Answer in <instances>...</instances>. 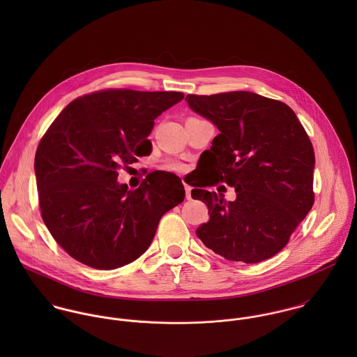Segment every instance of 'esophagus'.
<instances>
[{"label":"esophagus","instance_id":"obj_1","mask_svg":"<svg viewBox=\"0 0 357 357\" xmlns=\"http://www.w3.org/2000/svg\"><path fill=\"white\" fill-rule=\"evenodd\" d=\"M184 188H185V195H187V199L190 201L191 199V185H188V184H184Z\"/></svg>","mask_w":357,"mask_h":357}]
</instances>
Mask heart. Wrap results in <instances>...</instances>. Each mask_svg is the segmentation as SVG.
I'll return each mask as SVG.
<instances>
[{"instance_id": "heart-1", "label": "heart", "mask_w": 357, "mask_h": 357, "mask_svg": "<svg viewBox=\"0 0 357 357\" xmlns=\"http://www.w3.org/2000/svg\"><path fill=\"white\" fill-rule=\"evenodd\" d=\"M167 167H169L170 170H174V172H183V170H184V165L180 163V162H176V160L167 162Z\"/></svg>"}]
</instances>
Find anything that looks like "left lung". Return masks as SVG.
I'll return each instance as SVG.
<instances>
[{
	"label": "left lung",
	"mask_w": 357,
	"mask_h": 357,
	"mask_svg": "<svg viewBox=\"0 0 357 357\" xmlns=\"http://www.w3.org/2000/svg\"><path fill=\"white\" fill-rule=\"evenodd\" d=\"M185 100L220 130L204 158L213 177L194 187L221 181L236 191L234 202L202 188L191 191L210 214L198 238L231 261L255 264L278 255L314 202V151L304 126L287 104L252 92Z\"/></svg>",
	"instance_id": "left-lung-1"
}]
</instances>
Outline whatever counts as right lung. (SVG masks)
Masks as SVG:
<instances>
[{"label":"right lung","instance_id":"add662e5","mask_svg":"<svg viewBox=\"0 0 357 357\" xmlns=\"http://www.w3.org/2000/svg\"><path fill=\"white\" fill-rule=\"evenodd\" d=\"M181 92L104 89L70 102L43 136L34 160L43 220L74 259L115 269L143 255L160 217L181 204V180L150 173L135 191L118 170L149 151L153 119Z\"/></svg>","mask_w":357,"mask_h":357}]
</instances>
